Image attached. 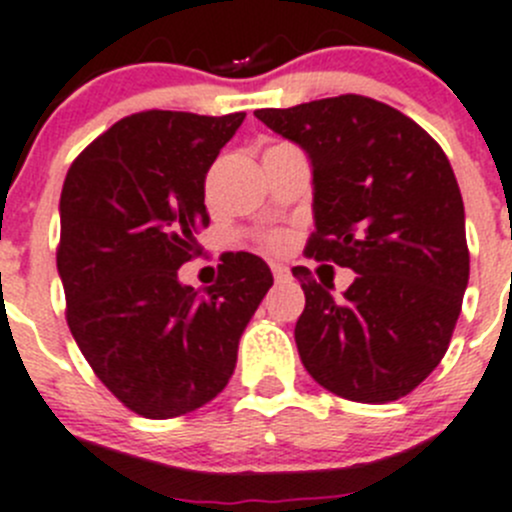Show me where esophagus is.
<instances>
[{"instance_id":"34e87169","label":"esophagus","mask_w":512,"mask_h":512,"mask_svg":"<svg viewBox=\"0 0 512 512\" xmlns=\"http://www.w3.org/2000/svg\"><path fill=\"white\" fill-rule=\"evenodd\" d=\"M272 275H275V280H288L290 278V267L280 265V262H272Z\"/></svg>"}]
</instances>
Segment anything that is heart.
I'll return each mask as SVG.
<instances>
[{
  "instance_id": "1",
  "label": "heart",
  "mask_w": 512,
  "mask_h": 512,
  "mask_svg": "<svg viewBox=\"0 0 512 512\" xmlns=\"http://www.w3.org/2000/svg\"><path fill=\"white\" fill-rule=\"evenodd\" d=\"M265 245L272 247V250H280V247L285 245V237H283V234H280V232H270V234H267V237H265Z\"/></svg>"
}]
</instances>
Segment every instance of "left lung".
<instances>
[{
    "instance_id": "left-lung-1",
    "label": "left lung",
    "mask_w": 512,
    "mask_h": 512,
    "mask_svg": "<svg viewBox=\"0 0 512 512\" xmlns=\"http://www.w3.org/2000/svg\"><path fill=\"white\" fill-rule=\"evenodd\" d=\"M255 116L298 143L313 166L308 252L351 267L333 298L295 267L305 310L295 343L323 389L384 404L417 389L442 361L470 280L465 204L450 161L422 126L366 95L262 108Z\"/></svg>"
}]
</instances>
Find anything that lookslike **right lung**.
Listing matches in <instances>:
<instances>
[{"label":"right lung","instance_id":"add662e5","mask_svg":"<svg viewBox=\"0 0 512 512\" xmlns=\"http://www.w3.org/2000/svg\"><path fill=\"white\" fill-rule=\"evenodd\" d=\"M245 113L143 111L95 138L60 194L68 326L131 412L171 419L227 386L237 346L272 285L260 257L232 255L204 293L179 283L209 224L204 179Z\"/></svg>","mask_w":512,"mask_h":512}]
</instances>
